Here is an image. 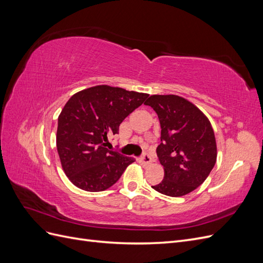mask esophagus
I'll use <instances>...</instances> for the list:
<instances>
[{
    "mask_svg": "<svg viewBox=\"0 0 263 263\" xmlns=\"http://www.w3.org/2000/svg\"><path fill=\"white\" fill-rule=\"evenodd\" d=\"M140 162L144 166H147L151 163V157L148 154H144L140 158Z\"/></svg>",
    "mask_w": 263,
    "mask_h": 263,
    "instance_id": "obj_1",
    "label": "esophagus"
}]
</instances>
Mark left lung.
Listing matches in <instances>:
<instances>
[{
  "label": "left lung",
  "instance_id": "obj_1",
  "mask_svg": "<svg viewBox=\"0 0 263 263\" xmlns=\"http://www.w3.org/2000/svg\"><path fill=\"white\" fill-rule=\"evenodd\" d=\"M145 104L154 108L161 126L157 155L164 178L153 189L172 197L186 195L202 184L216 162V139L210 119L179 95L155 94Z\"/></svg>",
  "mask_w": 263,
  "mask_h": 263
}]
</instances>
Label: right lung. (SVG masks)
Listing matches in <instances>:
<instances>
[{
  "instance_id": "add662e5",
  "label": "right lung",
  "mask_w": 263,
  "mask_h": 263,
  "mask_svg": "<svg viewBox=\"0 0 263 263\" xmlns=\"http://www.w3.org/2000/svg\"><path fill=\"white\" fill-rule=\"evenodd\" d=\"M149 97L122 87L95 85L77 92L58 117L57 150L63 171L87 192L107 190L135 161L105 147L107 136Z\"/></svg>"
}]
</instances>
